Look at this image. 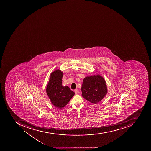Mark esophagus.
I'll list each match as a JSON object with an SVG mask.
<instances>
[{
    "instance_id": "esophagus-1",
    "label": "esophagus",
    "mask_w": 151,
    "mask_h": 151,
    "mask_svg": "<svg viewBox=\"0 0 151 151\" xmlns=\"http://www.w3.org/2000/svg\"><path fill=\"white\" fill-rule=\"evenodd\" d=\"M74 92H75V94H78V89H76V90H74Z\"/></svg>"
}]
</instances>
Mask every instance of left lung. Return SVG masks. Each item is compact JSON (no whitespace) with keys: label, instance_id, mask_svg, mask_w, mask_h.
<instances>
[{"label":"left lung","instance_id":"left-lung-1","mask_svg":"<svg viewBox=\"0 0 151 151\" xmlns=\"http://www.w3.org/2000/svg\"><path fill=\"white\" fill-rule=\"evenodd\" d=\"M81 91L82 96L93 104L100 102L108 92L106 81L99 74L85 78L83 81Z\"/></svg>","mask_w":151,"mask_h":151}]
</instances>
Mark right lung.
<instances>
[{
    "mask_svg": "<svg viewBox=\"0 0 151 151\" xmlns=\"http://www.w3.org/2000/svg\"><path fill=\"white\" fill-rule=\"evenodd\" d=\"M63 76V73L60 69L52 72L46 88V93L51 104L59 109L64 107L75 94L68 86H62Z\"/></svg>",
    "mask_w": 151,
    "mask_h": 151,
    "instance_id": "right-lung-1",
    "label": "right lung"
}]
</instances>
